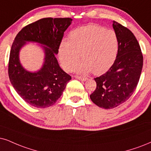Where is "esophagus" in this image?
<instances>
[{
	"label": "esophagus",
	"instance_id": "esophagus-1",
	"mask_svg": "<svg viewBox=\"0 0 151 151\" xmlns=\"http://www.w3.org/2000/svg\"><path fill=\"white\" fill-rule=\"evenodd\" d=\"M75 78L76 79H78L79 80H81V81H86L88 79L87 77H81V76H75Z\"/></svg>",
	"mask_w": 151,
	"mask_h": 151
}]
</instances>
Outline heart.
I'll use <instances>...</instances> for the list:
<instances>
[{
	"mask_svg": "<svg viewBox=\"0 0 151 151\" xmlns=\"http://www.w3.org/2000/svg\"><path fill=\"white\" fill-rule=\"evenodd\" d=\"M118 49V37L114 30L95 24L72 30L69 40L62 41L59 58L63 69L70 71L79 59L83 60L75 70L79 73H104L115 61Z\"/></svg>",
	"mask_w": 151,
	"mask_h": 151,
	"instance_id": "obj_1",
	"label": "heart"
}]
</instances>
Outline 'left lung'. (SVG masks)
Wrapping results in <instances>:
<instances>
[{"label": "left lung", "instance_id": "left-lung-1", "mask_svg": "<svg viewBox=\"0 0 151 151\" xmlns=\"http://www.w3.org/2000/svg\"><path fill=\"white\" fill-rule=\"evenodd\" d=\"M113 28L118 40L116 58L105 74L95 78L97 87L90 95L93 103L106 109L115 108L130 98L143 68L142 52L134 34L115 21Z\"/></svg>", "mask_w": 151, "mask_h": 151}]
</instances>
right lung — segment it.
I'll return each instance as SVG.
<instances>
[{"label":"right lung","instance_id":"obj_1","mask_svg":"<svg viewBox=\"0 0 151 151\" xmlns=\"http://www.w3.org/2000/svg\"><path fill=\"white\" fill-rule=\"evenodd\" d=\"M72 21L70 18L41 19L23 28L13 42L8 63L9 78L17 93L30 105L37 108L52 106L72 79L60 68L56 58L64 32ZM26 41L46 46L45 63L37 73L26 71L20 64L18 53Z\"/></svg>","mask_w":151,"mask_h":151}]
</instances>
